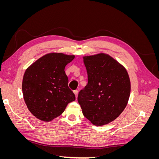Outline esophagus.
Instances as JSON below:
<instances>
[{"label": "esophagus", "instance_id": "obj_1", "mask_svg": "<svg viewBox=\"0 0 159 159\" xmlns=\"http://www.w3.org/2000/svg\"><path fill=\"white\" fill-rule=\"evenodd\" d=\"M74 94H75V97H76V98L78 97V90H74Z\"/></svg>", "mask_w": 159, "mask_h": 159}]
</instances>
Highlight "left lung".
<instances>
[{
    "label": "left lung",
    "mask_w": 159,
    "mask_h": 159,
    "mask_svg": "<svg viewBox=\"0 0 159 159\" xmlns=\"http://www.w3.org/2000/svg\"><path fill=\"white\" fill-rule=\"evenodd\" d=\"M88 84L78 94L84 117L96 126L108 124L126 107L131 82L126 69L110 56H84Z\"/></svg>",
    "instance_id": "1"
}]
</instances>
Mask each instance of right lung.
<instances>
[{"instance_id": "1", "label": "right lung", "mask_w": 159, "mask_h": 159, "mask_svg": "<svg viewBox=\"0 0 159 159\" xmlns=\"http://www.w3.org/2000/svg\"><path fill=\"white\" fill-rule=\"evenodd\" d=\"M75 56L50 53L41 57L25 71L22 93L26 106L38 119L50 121L75 99L68 87L65 67Z\"/></svg>"}]
</instances>
